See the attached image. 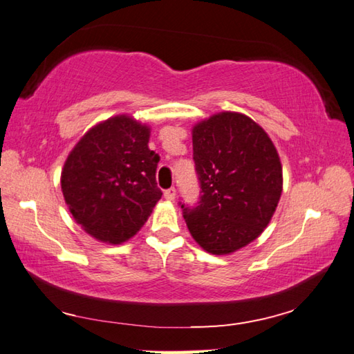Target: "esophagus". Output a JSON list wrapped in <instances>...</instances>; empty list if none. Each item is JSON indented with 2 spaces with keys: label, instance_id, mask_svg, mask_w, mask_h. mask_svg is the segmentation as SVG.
Returning <instances> with one entry per match:
<instances>
[{
  "label": "esophagus",
  "instance_id": "obj_1",
  "mask_svg": "<svg viewBox=\"0 0 354 354\" xmlns=\"http://www.w3.org/2000/svg\"><path fill=\"white\" fill-rule=\"evenodd\" d=\"M164 198L167 201H175L176 198V189L175 187H170V189H167L164 192Z\"/></svg>",
  "mask_w": 354,
  "mask_h": 354
}]
</instances>
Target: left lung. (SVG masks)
Returning <instances> with one entry per match:
<instances>
[{
  "mask_svg": "<svg viewBox=\"0 0 354 354\" xmlns=\"http://www.w3.org/2000/svg\"><path fill=\"white\" fill-rule=\"evenodd\" d=\"M201 184L196 207L181 205L190 234L209 254L236 252L272 219L283 169L263 127L239 112H219L192 131Z\"/></svg>",
  "mask_w": 354,
  "mask_h": 354,
  "instance_id": "left-lung-1",
  "label": "left lung"
}]
</instances>
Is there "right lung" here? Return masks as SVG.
<instances>
[{
    "mask_svg": "<svg viewBox=\"0 0 354 354\" xmlns=\"http://www.w3.org/2000/svg\"><path fill=\"white\" fill-rule=\"evenodd\" d=\"M150 127L115 115L91 127L64 164L66 205L89 236L123 243L149 219L162 193L156 185L160 156L149 149Z\"/></svg>",
    "mask_w": 354,
    "mask_h": 354,
    "instance_id": "add662e5",
    "label": "right lung"
}]
</instances>
